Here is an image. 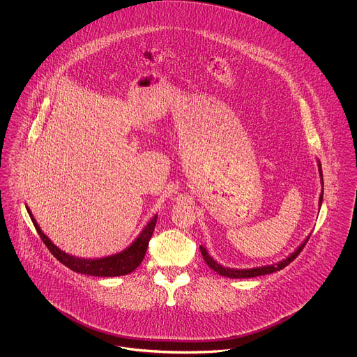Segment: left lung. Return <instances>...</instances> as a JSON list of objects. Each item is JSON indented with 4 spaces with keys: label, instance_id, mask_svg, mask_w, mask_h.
Wrapping results in <instances>:
<instances>
[{
    "label": "left lung",
    "instance_id": "1",
    "mask_svg": "<svg viewBox=\"0 0 357 357\" xmlns=\"http://www.w3.org/2000/svg\"><path fill=\"white\" fill-rule=\"evenodd\" d=\"M317 165H319V172H320V182H321V194L319 198V206L321 207L323 204L324 195V179H323V169H321V163L317 159ZM310 237V234L304 239V242L291 253L289 255L287 258H284L282 261L273 264V265H265V266H258V268H250V269H234V268H226L221 265L220 262H217L211 255H208V252L206 250L204 246H199L201 253L204 257V262L208 265L210 269H213L214 272L221 274L223 277H229V278H252V277H257V275H265V274H271V273L278 272L281 269H284L285 266H288L291 261H294V258L301 253V250L304 249V246L307 242V239Z\"/></svg>",
    "mask_w": 357,
    "mask_h": 357
}]
</instances>
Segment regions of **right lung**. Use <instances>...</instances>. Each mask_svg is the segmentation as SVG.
Segmentation results:
<instances>
[{"label": "right lung", "instance_id": "add662e5", "mask_svg": "<svg viewBox=\"0 0 357 357\" xmlns=\"http://www.w3.org/2000/svg\"><path fill=\"white\" fill-rule=\"evenodd\" d=\"M26 210L31 220L33 222L38 236L44 241V243L47 245L52 255L70 271L80 273V274H86V275H95V277H119V275H126L134 272L142 264L146 255L149 242L151 239L156 220H158V214H155L151 221H149V223L142 229L139 236L131 242V245L119 253L105 255L100 258H83V257L68 255L64 250H61L59 246H56L51 239L43 233V230L34 220L33 214L28 206H26Z\"/></svg>", "mask_w": 357, "mask_h": 357}]
</instances>
